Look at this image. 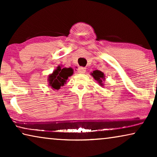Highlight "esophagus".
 I'll return each instance as SVG.
<instances>
[{"mask_svg": "<svg viewBox=\"0 0 157 157\" xmlns=\"http://www.w3.org/2000/svg\"><path fill=\"white\" fill-rule=\"evenodd\" d=\"M78 72L79 74H84L86 72V69L84 67H79L78 69Z\"/></svg>", "mask_w": 157, "mask_h": 157, "instance_id": "34e87169", "label": "esophagus"}]
</instances>
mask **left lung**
<instances>
[{
  "instance_id": "8db88e82",
  "label": "left lung",
  "mask_w": 157,
  "mask_h": 157,
  "mask_svg": "<svg viewBox=\"0 0 157 157\" xmlns=\"http://www.w3.org/2000/svg\"><path fill=\"white\" fill-rule=\"evenodd\" d=\"M91 75L94 77L95 81H97V82L99 83L100 86H103V81H105V75L103 72L99 71V70H95L91 73Z\"/></svg>"
}]
</instances>
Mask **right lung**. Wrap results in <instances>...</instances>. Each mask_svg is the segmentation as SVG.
Segmentation results:
<instances>
[{"mask_svg": "<svg viewBox=\"0 0 157 157\" xmlns=\"http://www.w3.org/2000/svg\"><path fill=\"white\" fill-rule=\"evenodd\" d=\"M74 71L72 68H62L58 66L53 73L49 76V86L52 89L59 90L67 82L69 76L73 75Z\"/></svg>", "mask_w": 157, "mask_h": 157, "instance_id": "1", "label": "right lung"}]
</instances>
